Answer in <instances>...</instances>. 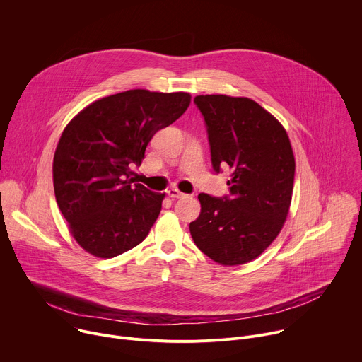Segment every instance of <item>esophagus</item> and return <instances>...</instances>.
Returning a JSON list of instances; mask_svg holds the SVG:
<instances>
[{"mask_svg":"<svg viewBox=\"0 0 362 362\" xmlns=\"http://www.w3.org/2000/svg\"><path fill=\"white\" fill-rule=\"evenodd\" d=\"M168 194H169V197H173V199H179V197H183L185 196V193H182L179 189H176V187H172V189H169L168 190Z\"/></svg>","mask_w":362,"mask_h":362,"instance_id":"1","label":"esophagus"}]
</instances>
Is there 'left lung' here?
Returning a JSON list of instances; mask_svg holds the SVG:
<instances>
[{
    "label": "left lung",
    "instance_id": "obj_1",
    "mask_svg": "<svg viewBox=\"0 0 362 362\" xmlns=\"http://www.w3.org/2000/svg\"><path fill=\"white\" fill-rule=\"evenodd\" d=\"M212 166L230 169L229 194L200 193L189 229L196 246L221 265H242L278 236L289 212L295 158L282 124L256 101L225 94L196 95Z\"/></svg>",
    "mask_w": 362,
    "mask_h": 362
}]
</instances>
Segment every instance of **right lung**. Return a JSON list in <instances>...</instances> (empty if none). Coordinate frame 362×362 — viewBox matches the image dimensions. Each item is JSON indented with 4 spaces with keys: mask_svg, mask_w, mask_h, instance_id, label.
I'll return each mask as SVG.
<instances>
[{
    "mask_svg": "<svg viewBox=\"0 0 362 362\" xmlns=\"http://www.w3.org/2000/svg\"><path fill=\"white\" fill-rule=\"evenodd\" d=\"M189 105L183 91L127 90L95 100L66 126L53 160L54 193L84 250L109 259L148 235L165 193L136 183L133 168L141 165L154 133Z\"/></svg>",
    "mask_w": 362,
    "mask_h": 362,
    "instance_id": "obj_1",
    "label": "right lung"
}]
</instances>
